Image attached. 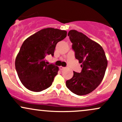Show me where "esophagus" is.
I'll return each mask as SVG.
<instances>
[{
	"label": "esophagus",
	"mask_w": 122,
	"mask_h": 122,
	"mask_svg": "<svg viewBox=\"0 0 122 122\" xmlns=\"http://www.w3.org/2000/svg\"><path fill=\"white\" fill-rule=\"evenodd\" d=\"M64 67H63V66H59V69L61 70V71H62V70H63L64 69Z\"/></svg>",
	"instance_id": "34e87169"
}]
</instances>
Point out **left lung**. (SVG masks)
I'll list each match as a JSON object with an SVG mask.
<instances>
[{"mask_svg":"<svg viewBox=\"0 0 122 122\" xmlns=\"http://www.w3.org/2000/svg\"><path fill=\"white\" fill-rule=\"evenodd\" d=\"M68 36L72 43L76 58L81 63L82 71L80 73L73 72V76L66 81V86L76 95H87L103 80L107 66V58L103 47L83 33L72 30Z\"/></svg>","mask_w":122,"mask_h":122,"instance_id":"1","label":"left lung"}]
</instances>
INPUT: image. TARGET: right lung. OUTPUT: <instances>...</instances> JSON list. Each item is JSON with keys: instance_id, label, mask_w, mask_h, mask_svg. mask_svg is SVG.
<instances>
[{"instance_id": "add662e5", "label": "right lung", "mask_w": 122, "mask_h": 122, "mask_svg": "<svg viewBox=\"0 0 122 122\" xmlns=\"http://www.w3.org/2000/svg\"><path fill=\"white\" fill-rule=\"evenodd\" d=\"M67 32L54 28L42 29L23 42L15 59V68L21 82L29 90L41 92L50 87L58 73V66L46 64L45 57L54 56L56 46Z\"/></svg>"}]
</instances>
